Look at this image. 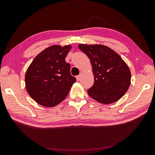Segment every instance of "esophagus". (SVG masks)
Instances as JSON below:
<instances>
[{
	"label": "esophagus",
	"mask_w": 155,
	"mask_h": 155,
	"mask_svg": "<svg viewBox=\"0 0 155 155\" xmlns=\"http://www.w3.org/2000/svg\"><path fill=\"white\" fill-rule=\"evenodd\" d=\"M82 74H83L82 73H81V74H80L79 75L77 76V77H76V78H77V81H80L81 77H82Z\"/></svg>",
	"instance_id": "34e87169"
}]
</instances>
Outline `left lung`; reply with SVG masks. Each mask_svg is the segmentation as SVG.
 Listing matches in <instances>:
<instances>
[{
  "instance_id": "obj_1",
  "label": "left lung",
  "mask_w": 155,
  "mask_h": 155,
  "mask_svg": "<svg viewBox=\"0 0 155 155\" xmlns=\"http://www.w3.org/2000/svg\"><path fill=\"white\" fill-rule=\"evenodd\" d=\"M90 59L94 82L87 90L91 98L102 104H111L124 95L130 85L131 74L116 52L101 44H78Z\"/></svg>"
}]
</instances>
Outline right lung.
I'll use <instances>...</instances> for the list:
<instances>
[{"label": "right lung", "instance_id": "right-lung-1", "mask_svg": "<svg viewBox=\"0 0 155 155\" xmlns=\"http://www.w3.org/2000/svg\"><path fill=\"white\" fill-rule=\"evenodd\" d=\"M72 46L53 45L44 49L31 62L25 74L28 94L40 105H57L68 96L76 78L65 58Z\"/></svg>", "mask_w": 155, "mask_h": 155}]
</instances>
